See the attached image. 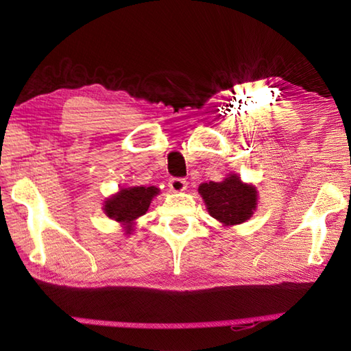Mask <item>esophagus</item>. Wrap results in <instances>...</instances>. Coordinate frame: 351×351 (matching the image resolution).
Segmentation results:
<instances>
[{
    "label": "esophagus",
    "instance_id": "esophagus-1",
    "mask_svg": "<svg viewBox=\"0 0 351 351\" xmlns=\"http://www.w3.org/2000/svg\"><path fill=\"white\" fill-rule=\"evenodd\" d=\"M168 186L173 190V192H183V190H186V187H187V182L182 177H173V178H169Z\"/></svg>",
    "mask_w": 351,
    "mask_h": 351
}]
</instances>
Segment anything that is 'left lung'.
Instances as JSON below:
<instances>
[{"mask_svg":"<svg viewBox=\"0 0 351 351\" xmlns=\"http://www.w3.org/2000/svg\"><path fill=\"white\" fill-rule=\"evenodd\" d=\"M199 193L204 197L209 214L224 226L241 224L256 209V189L243 184L236 174H230L221 183L200 184Z\"/></svg>","mask_w":351,"mask_h":351,"instance_id":"obj_1","label":"left lung"}]
</instances>
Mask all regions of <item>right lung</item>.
<instances>
[{"label":"right lung","instance_id":"1","mask_svg":"<svg viewBox=\"0 0 351 351\" xmlns=\"http://www.w3.org/2000/svg\"><path fill=\"white\" fill-rule=\"evenodd\" d=\"M155 195H158V189L154 186L121 189L115 196L105 202V214L114 221L123 222L129 232L133 228V221L146 214Z\"/></svg>","mask_w":351,"mask_h":351}]
</instances>
